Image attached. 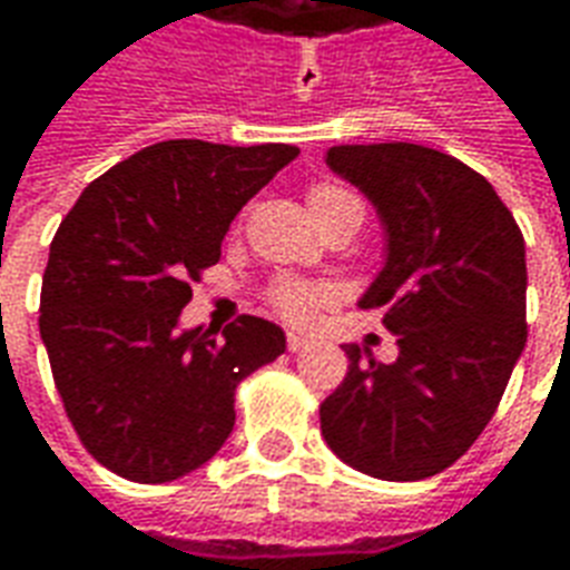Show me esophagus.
<instances>
[{
    "instance_id": "esophagus-1",
    "label": "esophagus",
    "mask_w": 570,
    "mask_h": 570,
    "mask_svg": "<svg viewBox=\"0 0 570 570\" xmlns=\"http://www.w3.org/2000/svg\"><path fill=\"white\" fill-rule=\"evenodd\" d=\"M286 347H289L293 354H296V351H305V347H308V338H305V335H298V333H289V335H286Z\"/></svg>"
}]
</instances>
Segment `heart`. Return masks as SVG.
I'll use <instances>...</instances> for the list:
<instances>
[{
	"label": "heart",
	"mask_w": 570,
	"mask_h": 570,
	"mask_svg": "<svg viewBox=\"0 0 570 570\" xmlns=\"http://www.w3.org/2000/svg\"><path fill=\"white\" fill-rule=\"evenodd\" d=\"M354 195L345 186H335V183H317L308 191V210H323L330 204L338 200H351ZM326 298V286L308 284V281H281L272 289V305L274 311L293 323H308L314 317V311Z\"/></svg>",
	"instance_id": "obj_1"
}]
</instances>
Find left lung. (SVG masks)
<instances>
[{"label":"left lung","mask_w":570,"mask_h":570,"mask_svg":"<svg viewBox=\"0 0 570 570\" xmlns=\"http://www.w3.org/2000/svg\"><path fill=\"white\" fill-rule=\"evenodd\" d=\"M384 228V265L360 308H382L394 363L345 345L323 400L326 445L387 482L442 473L476 442L525 347V240L485 176L415 142L333 146Z\"/></svg>","instance_id":"left-lung-1"}]
</instances>
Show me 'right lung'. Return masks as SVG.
<instances>
[{
  "instance_id": "add662e5",
  "label": "right lung",
  "mask_w": 570,
  "mask_h": 570,
  "mask_svg": "<svg viewBox=\"0 0 570 570\" xmlns=\"http://www.w3.org/2000/svg\"><path fill=\"white\" fill-rule=\"evenodd\" d=\"M296 155L155 142L94 179L57 228L39 333L79 440L118 476L155 485L207 464L235 428L237 384L286 351L272 321L244 314L216 338L179 330V314L240 207Z\"/></svg>"
}]
</instances>
